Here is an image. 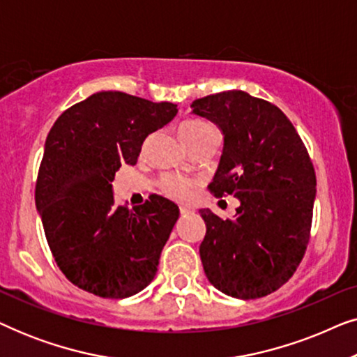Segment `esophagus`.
Returning a JSON list of instances; mask_svg holds the SVG:
<instances>
[{"instance_id": "1", "label": "esophagus", "mask_w": 357, "mask_h": 357, "mask_svg": "<svg viewBox=\"0 0 357 357\" xmlns=\"http://www.w3.org/2000/svg\"><path fill=\"white\" fill-rule=\"evenodd\" d=\"M192 211H193L192 208H188V206H180V214H190Z\"/></svg>"}]
</instances>
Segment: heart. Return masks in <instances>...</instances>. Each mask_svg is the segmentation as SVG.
Listing matches in <instances>:
<instances>
[{
	"instance_id": "1",
	"label": "heart",
	"mask_w": 357,
	"mask_h": 357,
	"mask_svg": "<svg viewBox=\"0 0 357 357\" xmlns=\"http://www.w3.org/2000/svg\"><path fill=\"white\" fill-rule=\"evenodd\" d=\"M214 133H216V130H214L209 123H206V121H202V120L187 121V123H183L182 128H180V136H182L183 143H190V141H195V139H202L204 136L214 135ZM190 185L192 183H190L188 180H183L178 177H165L162 182L165 193L175 199L187 198L190 195Z\"/></svg>"
}]
</instances>
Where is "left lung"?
Segmentation results:
<instances>
[{"label": "left lung", "mask_w": 357, "mask_h": 357, "mask_svg": "<svg viewBox=\"0 0 357 357\" xmlns=\"http://www.w3.org/2000/svg\"><path fill=\"white\" fill-rule=\"evenodd\" d=\"M190 107L222 133L209 187L241 202L226 221L199 209L204 275L236 299L271 294L294 275L309 242L317 178L305 146L276 105L243 91L218 92Z\"/></svg>", "instance_id": "obj_1"}]
</instances>
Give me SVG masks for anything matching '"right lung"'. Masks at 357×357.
I'll return each instance as SVG.
<instances>
[{
  "mask_svg": "<svg viewBox=\"0 0 357 357\" xmlns=\"http://www.w3.org/2000/svg\"><path fill=\"white\" fill-rule=\"evenodd\" d=\"M177 110L172 102L102 91L52 126L36 206L56 265L81 289L125 299L154 280L178 206L159 195L133 209L115 206L112 182L121 164H136L144 139Z\"/></svg>",
  "mask_w": 357,
  "mask_h": 357,
  "instance_id": "add662e5",
  "label": "right lung"
}]
</instances>
